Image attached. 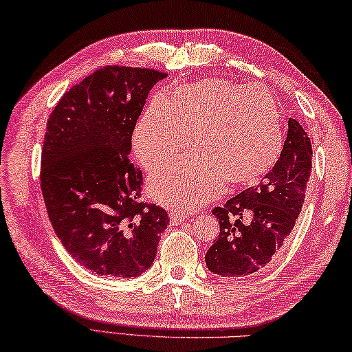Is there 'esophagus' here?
<instances>
[{"label": "esophagus", "mask_w": 352, "mask_h": 352, "mask_svg": "<svg viewBox=\"0 0 352 352\" xmlns=\"http://www.w3.org/2000/svg\"><path fill=\"white\" fill-rule=\"evenodd\" d=\"M188 218L187 213H177V212H171L170 213V221L173 224H181L182 221H186Z\"/></svg>", "instance_id": "1"}]
</instances>
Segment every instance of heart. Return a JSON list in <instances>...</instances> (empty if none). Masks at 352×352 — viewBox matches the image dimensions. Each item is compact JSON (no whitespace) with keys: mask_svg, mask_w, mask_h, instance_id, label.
Masks as SVG:
<instances>
[{"mask_svg":"<svg viewBox=\"0 0 352 352\" xmlns=\"http://www.w3.org/2000/svg\"><path fill=\"white\" fill-rule=\"evenodd\" d=\"M196 157L159 170L148 192L160 204L192 208L214 198L221 188L260 182L283 151L280 111L269 91L219 78L175 89L154 102L135 125L133 148L139 162L156 170L190 148Z\"/></svg>","mask_w":352,"mask_h":352,"instance_id":"b5f03b06","label":"heart"}]
</instances>
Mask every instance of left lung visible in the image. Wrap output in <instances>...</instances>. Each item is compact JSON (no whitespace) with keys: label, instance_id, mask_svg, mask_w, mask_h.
<instances>
[{"label":"left lung","instance_id":"1","mask_svg":"<svg viewBox=\"0 0 352 352\" xmlns=\"http://www.w3.org/2000/svg\"><path fill=\"white\" fill-rule=\"evenodd\" d=\"M287 126L281 156L263 182L213 210L219 235L206 254L210 272L227 278L260 274L286 248L312 168L307 133L295 119Z\"/></svg>","mask_w":352,"mask_h":352}]
</instances>
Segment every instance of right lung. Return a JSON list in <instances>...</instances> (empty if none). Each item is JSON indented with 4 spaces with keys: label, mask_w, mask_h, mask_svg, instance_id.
Returning a JSON list of instances; mask_svg holds the SVG:
<instances>
[{
    "label": "right lung",
    "mask_w": 352,
    "mask_h": 352,
    "mask_svg": "<svg viewBox=\"0 0 352 352\" xmlns=\"http://www.w3.org/2000/svg\"><path fill=\"white\" fill-rule=\"evenodd\" d=\"M165 72L104 66L61 97L47 120L41 192L63 248L92 274L134 278L150 269L170 219L139 202L128 159L135 122Z\"/></svg>",
    "instance_id": "right-lung-1"
}]
</instances>
